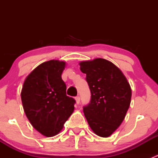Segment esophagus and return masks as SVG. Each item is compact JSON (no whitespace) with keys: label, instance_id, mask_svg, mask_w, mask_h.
I'll return each mask as SVG.
<instances>
[{"label":"esophagus","instance_id":"34e87169","mask_svg":"<svg viewBox=\"0 0 158 158\" xmlns=\"http://www.w3.org/2000/svg\"><path fill=\"white\" fill-rule=\"evenodd\" d=\"M75 99H76V103H77V104H79V102H80V97L76 96V98H75Z\"/></svg>","mask_w":158,"mask_h":158}]
</instances>
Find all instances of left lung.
Masks as SVG:
<instances>
[{"instance_id":"1","label":"left lung","mask_w":158,"mask_h":158,"mask_svg":"<svg viewBox=\"0 0 158 158\" xmlns=\"http://www.w3.org/2000/svg\"><path fill=\"white\" fill-rule=\"evenodd\" d=\"M86 74L91 99L83 112L92 130L103 138L109 137L123 122L131 98L127 79L112 63L98 58L79 63Z\"/></svg>"}]
</instances>
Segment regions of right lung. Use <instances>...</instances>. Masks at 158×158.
Wrapping results in <instances>:
<instances>
[{"instance_id": "add662e5", "label": "right lung", "mask_w": 158, "mask_h": 158, "mask_svg": "<svg viewBox=\"0 0 158 158\" xmlns=\"http://www.w3.org/2000/svg\"><path fill=\"white\" fill-rule=\"evenodd\" d=\"M66 63L49 60L25 79L21 91L23 110L30 122L44 136L57 135L74 111L76 100L66 95L61 75Z\"/></svg>"}]
</instances>
